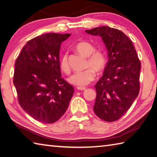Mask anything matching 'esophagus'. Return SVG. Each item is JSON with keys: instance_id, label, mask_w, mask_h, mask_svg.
Masks as SVG:
<instances>
[{"instance_id": "esophagus-1", "label": "esophagus", "mask_w": 157, "mask_h": 157, "mask_svg": "<svg viewBox=\"0 0 157 157\" xmlns=\"http://www.w3.org/2000/svg\"><path fill=\"white\" fill-rule=\"evenodd\" d=\"M77 89L79 91H84V90H85L86 88L85 87H78Z\"/></svg>"}]
</instances>
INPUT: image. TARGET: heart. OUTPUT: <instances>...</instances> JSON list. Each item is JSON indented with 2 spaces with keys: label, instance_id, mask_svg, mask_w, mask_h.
<instances>
[{
  "label": "heart",
  "instance_id": "obj_1",
  "mask_svg": "<svg viewBox=\"0 0 157 157\" xmlns=\"http://www.w3.org/2000/svg\"><path fill=\"white\" fill-rule=\"evenodd\" d=\"M75 49L79 54L87 57V62L85 66V68L87 69L72 75L68 78V81L72 85L83 87L95 79V71L98 74L104 71L107 66L108 57L104 52L95 50V47L87 41H81L76 44ZM59 67L62 71L66 74H69L70 72L67 53H63L61 56Z\"/></svg>",
  "mask_w": 157,
  "mask_h": 157
}]
</instances>
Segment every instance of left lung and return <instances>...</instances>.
<instances>
[{"instance_id": "obj_1", "label": "left lung", "mask_w": 157, "mask_h": 157, "mask_svg": "<svg viewBox=\"0 0 157 157\" xmlns=\"http://www.w3.org/2000/svg\"><path fill=\"white\" fill-rule=\"evenodd\" d=\"M101 37L108 60L103 76L95 85V114L108 122L117 121L132 106L140 91L141 63L132 41L119 30L101 26L85 30Z\"/></svg>"}]
</instances>
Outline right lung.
I'll return each mask as SVG.
<instances>
[{"instance_id":"add662e5","label":"right lung","mask_w":157,"mask_h":157,"mask_svg":"<svg viewBox=\"0 0 157 157\" xmlns=\"http://www.w3.org/2000/svg\"><path fill=\"white\" fill-rule=\"evenodd\" d=\"M71 34L49 33L28 41L15 63L13 84L21 107L38 121L53 123L66 113L74 87L62 78L61 44Z\"/></svg>"}]
</instances>
